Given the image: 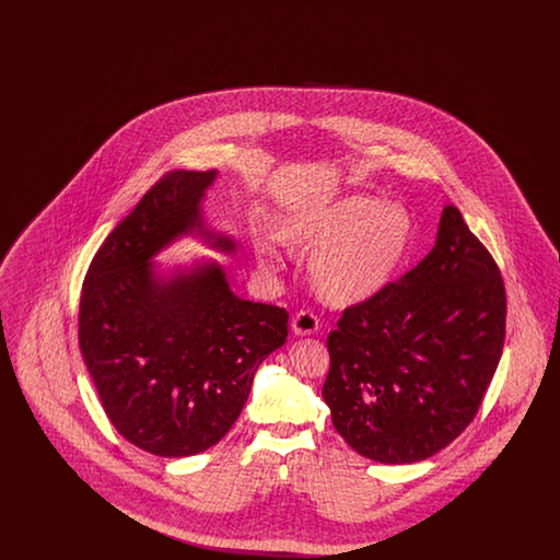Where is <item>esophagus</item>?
<instances>
[{
    "mask_svg": "<svg viewBox=\"0 0 560 560\" xmlns=\"http://www.w3.org/2000/svg\"><path fill=\"white\" fill-rule=\"evenodd\" d=\"M319 329V319L311 311H300L292 319L293 336H313Z\"/></svg>",
    "mask_w": 560,
    "mask_h": 560,
    "instance_id": "esophagus-1",
    "label": "esophagus"
}]
</instances>
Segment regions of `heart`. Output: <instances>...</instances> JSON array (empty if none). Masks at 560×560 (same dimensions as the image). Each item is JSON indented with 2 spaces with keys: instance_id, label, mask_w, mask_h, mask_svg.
<instances>
[{
  "instance_id": "obj_1",
  "label": "heart",
  "mask_w": 560,
  "mask_h": 560,
  "mask_svg": "<svg viewBox=\"0 0 560 560\" xmlns=\"http://www.w3.org/2000/svg\"><path fill=\"white\" fill-rule=\"evenodd\" d=\"M411 233V215L402 206L380 203L370 195L298 210L275 226L288 249L311 252L308 283L331 306H354L382 292L405 260ZM256 260L267 272L277 268L267 245L256 247Z\"/></svg>"
}]
</instances>
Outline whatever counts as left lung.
<instances>
[{"label": "left lung", "mask_w": 560, "mask_h": 560, "mask_svg": "<svg viewBox=\"0 0 560 560\" xmlns=\"http://www.w3.org/2000/svg\"><path fill=\"white\" fill-rule=\"evenodd\" d=\"M506 336L500 268L457 208L397 283L342 313L323 399L348 445L380 464L445 450L479 411Z\"/></svg>", "instance_id": "1"}]
</instances>
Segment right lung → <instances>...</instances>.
I'll return each instance as SVG.
<instances>
[{"instance_id":"add662e5","label":"right lung","mask_w":560,"mask_h":560,"mask_svg":"<svg viewBox=\"0 0 560 560\" xmlns=\"http://www.w3.org/2000/svg\"><path fill=\"white\" fill-rule=\"evenodd\" d=\"M215 176L165 174L113 229L81 288V354L105 413L124 439L161 457L215 445L240 418L260 363L288 340L285 308L233 293L218 262L170 272L153 262L187 235L237 252L203 218Z\"/></svg>"}]
</instances>
